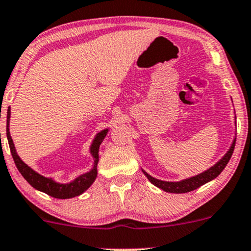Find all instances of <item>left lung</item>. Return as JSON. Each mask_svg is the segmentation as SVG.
Masks as SVG:
<instances>
[{
	"label": "left lung",
	"instance_id": "1",
	"mask_svg": "<svg viewBox=\"0 0 251 251\" xmlns=\"http://www.w3.org/2000/svg\"><path fill=\"white\" fill-rule=\"evenodd\" d=\"M235 126H236V117H235ZM235 141H236V133H235V138L234 140H232L229 150L227 151V153H226V154L216 162V164H214L212 167H209L208 170L203 171L202 173L194 175V176L187 177V179H183L180 181H164V180L156 179V177L150 175L146 171H144L143 168H141V171L144 172V174L146 175L147 179H149L153 185L156 186L160 189H162V191L168 192V193H175V194L192 192L194 191V189L199 188V187L203 186L204 183L209 182V181L215 179V177L219 176L220 173L225 170V167L227 166L229 160L231 158L232 152H234Z\"/></svg>",
	"mask_w": 251,
	"mask_h": 251
}]
</instances>
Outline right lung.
Listing matches in <instances>:
<instances>
[{"mask_svg": "<svg viewBox=\"0 0 251 251\" xmlns=\"http://www.w3.org/2000/svg\"><path fill=\"white\" fill-rule=\"evenodd\" d=\"M10 106L8 107L7 112V138L9 147H10L11 155H13L15 165H16L17 170L20 171V173L22 174V176L28 182L34 187L35 189H37L39 192H43L45 194L52 196V198L56 199H71L75 198V196H78L83 194L84 192H86L87 189L91 187V185L95 182L97 174H98V171H97V166H98L99 161V147H100V144L102 143L106 134L110 131V128H104L101 129L100 132L96 134V137L93 138L91 146H90V154L92 155L93 164L91 170L86 173H83L78 175L77 177H75L74 180L70 181V182H57L56 180H53L52 177L44 176V175L37 173V172L32 170L30 166H28L25 162L23 161L22 159L20 158V155L17 154L16 149H15V145L13 139H11L10 131H9V124H10Z\"/></svg>", "mask_w": 251, "mask_h": 251, "instance_id": "add662e5", "label": "right lung"}]
</instances>
